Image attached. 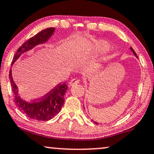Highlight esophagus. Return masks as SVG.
I'll return each mask as SVG.
<instances>
[{
    "mask_svg": "<svg viewBox=\"0 0 154 154\" xmlns=\"http://www.w3.org/2000/svg\"><path fill=\"white\" fill-rule=\"evenodd\" d=\"M79 82V80L77 79H72V80H70V82H69V85L70 86H73L75 84H77Z\"/></svg>",
    "mask_w": 154,
    "mask_h": 154,
    "instance_id": "obj_1",
    "label": "esophagus"
}]
</instances>
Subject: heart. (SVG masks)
Instances as JSON below:
<instances>
[{"instance_id": "1", "label": "heart", "mask_w": 154, "mask_h": 154, "mask_svg": "<svg viewBox=\"0 0 154 154\" xmlns=\"http://www.w3.org/2000/svg\"><path fill=\"white\" fill-rule=\"evenodd\" d=\"M93 51L96 53L104 52L109 49V45L104 40H96L93 43Z\"/></svg>"}]
</instances>
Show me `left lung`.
<instances>
[{"label": "left lung", "mask_w": 154, "mask_h": 154, "mask_svg": "<svg viewBox=\"0 0 154 154\" xmlns=\"http://www.w3.org/2000/svg\"><path fill=\"white\" fill-rule=\"evenodd\" d=\"M130 49H131V51H133V53L134 54V55H135V56H136V57H137V54H136V53L135 52V51H134V50H133V48H132V47H130ZM92 121H93V120H92ZM94 121V122L95 123H96V124H98V123H97V122H96V121Z\"/></svg>", "instance_id": "obj_1"}]
</instances>
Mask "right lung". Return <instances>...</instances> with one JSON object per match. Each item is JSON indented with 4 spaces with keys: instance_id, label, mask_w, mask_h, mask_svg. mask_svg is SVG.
I'll return each mask as SVG.
<instances>
[{
    "instance_id": "obj_1",
    "label": "right lung",
    "mask_w": 154,
    "mask_h": 154,
    "mask_svg": "<svg viewBox=\"0 0 154 154\" xmlns=\"http://www.w3.org/2000/svg\"><path fill=\"white\" fill-rule=\"evenodd\" d=\"M55 31V28L50 27L42 30L21 45L15 54L12 65L22 54L31 50L37 45L46 43ZM9 78L14 95V102L19 109L29 118L38 121H49L59 113L64 103V95L67 91L68 85L65 83L58 84L52 90L45 94L42 98L33 101H27L21 98L18 87L12 78V69L10 71Z\"/></svg>"
}]
</instances>
